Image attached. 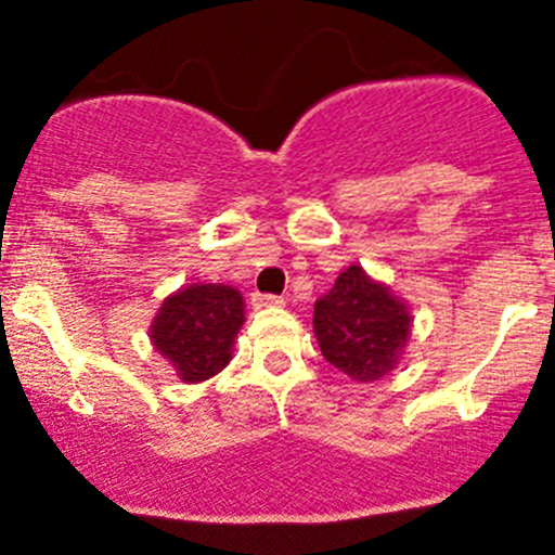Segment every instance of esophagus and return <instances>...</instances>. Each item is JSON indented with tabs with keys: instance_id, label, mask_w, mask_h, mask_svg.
Returning <instances> with one entry per match:
<instances>
[{
	"instance_id": "1",
	"label": "esophagus",
	"mask_w": 555,
	"mask_h": 555,
	"mask_svg": "<svg viewBox=\"0 0 555 555\" xmlns=\"http://www.w3.org/2000/svg\"><path fill=\"white\" fill-rule=\"evenodd\" d=\"M251 304L262 306V309H273V306H284V298H279V295L255 293V295H251Z\"/></svg>"
}]
</instances>
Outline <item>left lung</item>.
<instances>
[{
  "mask_svg": "<svg viewBox=\"0 0 555 555\" xmlns=\"http://www.w3.org/2000/svg\"><path fill=\"white\" fill-rule=\"evenodd\" d=\"M313 333L330 365L367 384L397 367L411 335V313L389 287L349 266L313 304Z\"/></svg>",
  "mask_w": 555,
  "mask_h": 555,
  "instance_id": "obj_1",
  "label": "left lung"
}]
</instances>
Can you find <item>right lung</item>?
<instances>
[{"mask_svg":"<svg viewBox=\"0 0 555 555\" xmlns=\"http://www.w3.org/2000/svg\"><path fill=\"white\" fill-rule=\"evenodd\" d=\"M244 322L242 295L225 284H193L164 300L150 335L182 382H206L231 362Z\"/></svg>","mask_w":555,"mask_h":555,"instance_id":"obj_1","label":"right lung"}]
</instances>
